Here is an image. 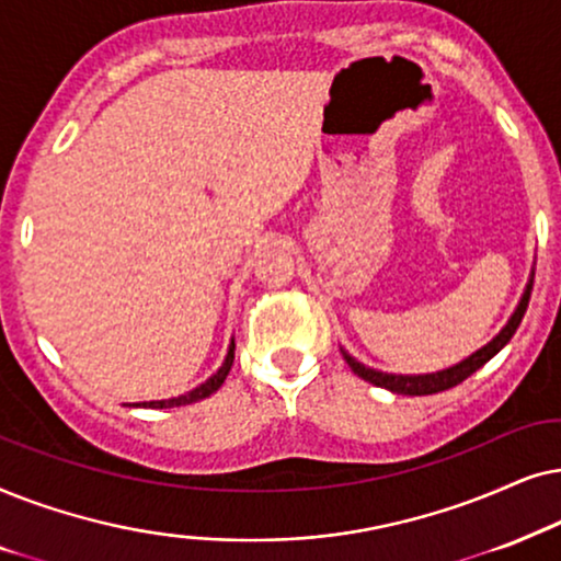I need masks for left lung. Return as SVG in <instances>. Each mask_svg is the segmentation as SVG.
<instances>
[{
  "label": "left lung",
  "mask_w": 561,
  "mask_h": 561,
  "mask_svg": "<svg viewBox=\"0 0 561 561\" xmlns=\"http://www.w3.org/2000/svg\"><path fill=\"white\" fill-rule=\"evenodd\" d=\"M531 289H534V276L528 279L526 293H524V297H520L518 308H515V312L511 316V320L505 323L503 331H500L495 339L488 343V346L474 351L472 356H467L465 362L454 364V367H449V369L433 371V375H387V371H377V369L364 367L362 362H356V358L346 354V351H343V358H346V364L351 367V371H354V375L367 379V382L377 385V387H385V390H390V392H398V394H433V392L451 390V387L461 385L469 375H474L477 369L484 367V364H488L490 358L495 356L497 351L513 339V333L518 331L520 320H524V316H526L528 300H531Z\"/></svg>",
  "instance_id": "1"
}]
</instances>
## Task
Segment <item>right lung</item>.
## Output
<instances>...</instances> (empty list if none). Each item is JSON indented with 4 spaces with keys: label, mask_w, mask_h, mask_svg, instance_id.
I'll return each mask as SVG.
<instances>
[{
    "label": "right lung",
    "mask_w": 561,
    "mask_h": 561,
    "mask_svg": "<svg viewBox=\"0 0 561 561\" xmlns=\"http://www.w3.org/2000/svg\"><path fill=\"white\" fill-rule=\"evenodd\" d=\"M233 356H236V343L230 341L228 346V354H226V362H222V367L215 371V375L203 382L199 387H194V390L179 394V398H169V400H151V402H133L130 408H179V405H190V402H197V400H205L210 398L213 392L220 390V385L226 382L230 367H233Z\"/></svg>",
    "instance_id": "right-lung-1"
}]
</instances>
